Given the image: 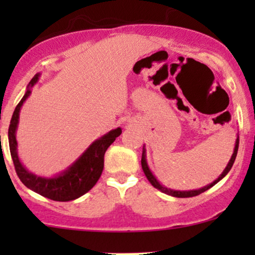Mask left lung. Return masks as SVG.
Segmentation results:
<instances>
[{
    "label": "left lung",
    "instance_id": "left-lung-1",
    "mask_svg": "<svg viewBox=\"0 0 255 255\" xmlns=\"http://www.w3.org/2000/svg\"><path fill=\"white\" fill-rule=\"evenodd\" d=\"M238 150H239V137H238V139H236L235 148H234V153H233V156H231V158H230L229 163H228L227 168H225L224 171L222 172L221 175H219V177L217 178V180H215L212 183H210V184H207V186L203 187V188H200V189H194V191H174V189L166 188V187L162 186V184L158 182L157 178L153 176V174H152V172H151L150 168H148L147 162H146V150H145V146H144V147H142L141 166H142V170H144V172H145L146 177H147V180L150 181V183L152 184V186L154 187V188H157L158 191L165 193V194H168V195H171V197H176V198H191V197H195V195H199V194H201V193L206 192L207 189H210V188H211V187L215 186L216 183L219 182V181H221L222 178H223V177L225 176V175H227L228 172L230 171L231 166H233L234 162H235L236 154H238Z\"/></svg>",
    "mask_w": 255,
    "mask_h": 255
}]
</instances>
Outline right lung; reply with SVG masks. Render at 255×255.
I'll return each mask as SVG.
<instances>
[{
    "label": "right lung",
    "instance_id": "1",
    "mask_svg": "<svg viewBox=\"0 0 255 255\" xmlns=\"http://www.w3.org/2000/svg\"><path fill=\"white\" fill-rule=\"evenodd\" d=\"M39 73L32 78L28 84V89L26 91L24 97L16 105L11 116L9 129H8V140H9L10 156L15 166L16 175L20 181L31 191L43 195V197L51 199L55 201H71L80 198L85 193H87L97 183L101 177L104 168V154L108 147L115 141V139L122 133L121 128L110 130L95 142L90 145V147L69 166L57 176L54 177H40L32 174L20 162L17 156V142H16V128L19 124V113L24 102L31 95V87L37 83L39 79Z\"/></svg>",
    "mask_w": 255,
    "mask_h": 255
}]
</instances>
